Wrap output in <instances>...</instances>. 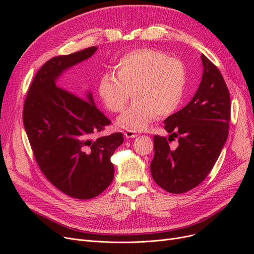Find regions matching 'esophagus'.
Returning a JSON list of instances; mask_svg holds the SVG:
<instances>
[{"label": "esophagus", "mask_w": 254, "mask_h": 254, "mask_svg": "<svg viewBox=\"0 0 254 254\" xmlns=\"http://www.w3.org/2000/svg\"><path fill=\"white\" fill-rule=\"evenodd\" d=\"M124 135L127 137V139H130V137H135L139 134H137L134 130H126V131L124 132Z\"/></svg>", "instance_id": "obj_1"}]
</instances>
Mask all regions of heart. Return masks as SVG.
Instances as JSON below:
<instances>
[{
    "instance_id": "1",
    "label": "heart",
    "mask_w": 254,
    "mask_h": 254,
    "mask_svg": "<svg viewBox=\"0 0 254 254\" xmlns=\"http://www.w3.org/2000/svg\"><path fill=\"white\" fill-rule=\"evenodd\" d=\"M113 72H105L97 82V94L111 112H121L131 91L135 101L117 124L129 130L146 129L158 115L173 114L186 95L188 73L178 58L155 49H139L123 55Z\"/></svg>"
}]
</instances>
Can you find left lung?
I'll return each mask as SVG.
<instances>
[{
  "mask_svg": "<svg viewBox=\"0 0 254 254\" xmlns=\"http://www.w3.org/2000/svg\"><path fill=\"white\" fill-rule=\"evenodd\" d=\"M202 79L191 101L164 121V136H153L155 156L150 163L153 180L168 193L181 194L196 188L209 175L229 133L230 93L212 61L201 55ZM177 137L179 146L168 140Z\"/></svg>",
  "mask_w": 254,
  "mask_h": 254,
  "instance_id": "left-lung-1",
  "label": "left lung"
}]
</instances>
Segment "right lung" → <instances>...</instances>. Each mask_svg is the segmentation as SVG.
<instances>
[{
  "label": "right lung",
  "instance_id": "1",
  "mask_svg": "<svg viewBox=\"0 0 254 254\" xmlns=\"http://www.w3.org/2000/svg\"><path fill=\"white\" fill-rule=\"evenodd\" d=\"M97 51L88 48L54 57L38 71L23 108V123L35 159L49 181L77 199L96 197L114 176L111 157L124 142L121 132L94 137L110 120L96 108L90 91L75 95L58 79Z\"/></svg>",
  "mask_w": 254,
  "mask_h": 254
}]
</instances>
